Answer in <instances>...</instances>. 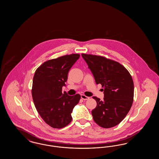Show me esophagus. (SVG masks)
Returning a JSON list of instances; mask_svg holds the SVG:
<instances>
[{
  "label": "esophagus",
  "instance_id": "1",
  "mask_svg": "<svg viewBox=\"0 0 159 159\" xmlns=\"http://www.w3.org/2000/svg\"><path fill=\"white\" fill-rule=\"evenodd\" d=\"M81 98L83 99V100H88V99H89V97H88L86 96L85 95L82 94V95H81Z\"/></svg>",
  "mask_w": 159,
  "mask_h": 159
}]
</instances>
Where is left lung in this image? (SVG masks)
Listing matches in <instances>:
<instances>
[{
	"label": "left lung",
	"instance_id": "1",
	"mask_svg": "<svg viewBox=\"0 0 159 159\" xmlns=\"http://www.w3.org/2000/svg\"><path fill=\"white\" fill-rule=\"evenodd\" d=\"M97 84L104 88L102 101L93 97L97 105L92 115L95 122L104 128L119 124L128 113L134 101V84L128 70L119 62L103 56L82 53Z\"/></svg>",
	"mask_w": 159,
	"mask_h": 159
}]
</instances>
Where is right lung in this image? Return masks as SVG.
Wrapping results in <instances>:
<instances>
[{"label":"right lung","instance_id":"1","mask_svg":"<svg viewBox=\"0 0 159 159\" xmlns=\"http://www.w3.org/2000/svg\"><path fill=\"white\" fill-rule=\"evenodd\" d=\"M80 57L72 53L46 61L38 67L33 79L31 93L38 113L53 128L66 126L72 120L71 114L81 96H69L62 88L66 85L70 69Z\"/></svg>","mask_w":159,"mask_h":159}]
</instances>
